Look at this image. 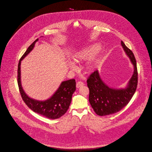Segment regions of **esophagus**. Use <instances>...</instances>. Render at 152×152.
Wrapping results in <instances>:
<instances>
[{
  "label": "esophagus",
  "mask_w": 152,
  "mask_h": 152,
  "mask_svg": "<svg viewBox=\"0 0 152 152\" xmlns=\"http://www.w3.org/2000/svg\"><path fill=\"white\" fill-rule=\"evenodd\" d=\"M84 85V84L82 82V81H78L77 83H76V87L77 88H79L80 87H82V86H83Z\"/></svg>",
  "instance_id": "obj_1"
}]
</instances>
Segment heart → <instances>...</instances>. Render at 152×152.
<instances>
[{"label": "heart", "instance_id": "heart-1", "mask_svg": "<svg viewBox=\"0 0 152 152\" xmlns=\"http://www.w3.org/2000/svg\"><path fill=\"white\" fill-rule=\"evenodd\" d=\"M99 48L100 46L97 44H94L87 47L86 48H84L77 52L73 55L72 58L73 61L75 63H80L83 61L87 60L91 58L92 56H94L96 52L99 50ZM94 65V59L89 61L86 66V69L87 72H91L93 69ZM69 67L73 70L76 69V65H75L74 63H70Z\"/></svg>", "mask_w": 152, "mask_h": 152}]
</instances>
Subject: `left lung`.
Segmentation results:
<instances>
[{"instance_id":"obj_1","label":"left lung","mask_w":152,"mask_h":152,"mask_svg":"<svg viewBox=\"0 0 152 152\" xmlns=\"http://www.w3.org/2000/svg\"><path fill=\"white\" fill-rule=\"evenodd\" d=\"M123 49L134 65V72L125 89H116L108 87L101 79L98 71L91 73L87 79L89 89V101L94 112L99 116L113 114L124 108L134 94L138 83L137 68L133 53L123 41Z\"/></svg>"}]
</instances>
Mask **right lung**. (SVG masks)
Returning <instances> with one entry per match:
<instances>
[{
	"label": "right lung",
	"instance_id": "obj_1",
	"mask_svg": "<svg viewBox=\"0 0 152 152\" xmlns=\"http://www.w3.org/2000/svg\"><path fill=\"white\" fill-rule=\"evenodd\" d=\"M37 40L38 39L29 45L19 60L18 68V87L23 100L32 110L48 118L56 119L64 115L69 108L73 94L76 90V81L75 79H71L62 82L56 92L45 101L35 100L26 94L22 88L20 81V63L32 51Z\"/></svg>",
	"mask_w": 152,
	"mask_h": 152
}]
</instances>
